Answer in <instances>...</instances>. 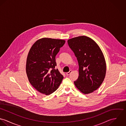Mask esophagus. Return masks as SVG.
Returning <instances> with one entry per match:
<instances>
[{"label":"esophagus","instance_id":"obj_1","mask_svg":"<svg viewBox=\"0 0 126 126\" xmlns=\"http://www.w3.org/2000/svg\"><path fill=\"white\" fill-rule=\"evenodd\" d=\"M72 72V71L71 70H70L68 72H67V73H66V76H68V75H69Z\"/></svg>","mask_w":126,"mask_h":126}]
</instances>
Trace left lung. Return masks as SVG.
<instances>
[{
    "mask_svg": "<svg viewBox=\"0 0 126 126\" xmlns=\"http://www.w3.org/2000/svg\"><path fill=\"white\" fill-rule=\"evenodd\" d=\"M79 65V76L74 84L80 92L89 94L98 89L106 75V65L103 53L89 37L79 36L67 41Z\"/></svg>",
    "mask_w": 126,
    "mask_h": 126,
    "instance_id": "8db88e82",
    "label": "left lung"
}]
</instances>
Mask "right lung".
<instances>
[{"label":"right lung","mask_w":126,"mask_h":126,"mask_svg":"<svg viewBox=\"0 0 126 126\" xmlns=\"http://www.w3.org/2000/svg\"><path fill=\"white\" fill-rule=\"evenodd\" d=\"M65 42L63 40L43 38L37 41L30 50L26 73L31 84L42 94H52L63 80V76L55 68V57Z\"/></svg>","instance_id":"1"}]
</instances>
